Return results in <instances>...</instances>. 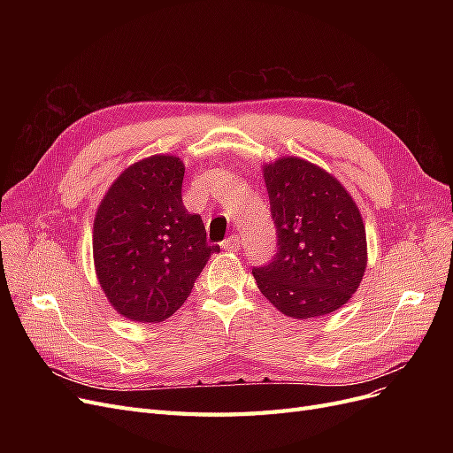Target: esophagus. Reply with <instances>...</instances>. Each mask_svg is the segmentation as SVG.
<instances>
[{"label":"esophagus","instance_id":"1","mask_svg":"<svg viewBox=\"0 0 453 453\" xmlns=\"http://www.w3.org/2000/svg\"><path fill=\"white\" fill-rule=\"evenodd\" d=\"M222 248L226 250V251H239L241 250V239L236 234H231L229 239H226L224 242H222Z\"/></svg>","mask_w":453,"mask_h":453}]
</instances>
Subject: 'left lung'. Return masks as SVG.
<instances>
[{
    "label": "left lung",
    "instance_id": "left-lung-1",
    "mask_svg": "<svg viewBox=\"0 0 453 453\" xmlns=\"http://www.w3.org/2000/svg\"><path fill=\"white\" fill-rule=\"evenodd\" d=\"M277 253L253 268L258 290L279 312L319 318L343 306L367 268L365 226L345 187L301 157L265 165Z\"/></svg>",
    "mask_w": 453,
    "mask_h": 453
}]
</instances>
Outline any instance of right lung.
<instances>
[{
    "label": "right lung",
    "instance_id": "obj_1",
    "mask_svg": "<svg viewBox=\"0 0 453 453\" xmlns=\"http://www.w3.org/2000/svg\"><path fill=\"white\" fill-rule=\"evenodd\" d=\"M183 174L176 156L141 159L111 183L95 214V272L110 304L132 321L171 318L220 251L181 202Z\"/></svg>",
    "mask_w": 453,
    "mask_h": 453
}]
</instances>
